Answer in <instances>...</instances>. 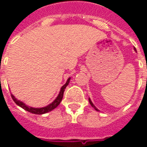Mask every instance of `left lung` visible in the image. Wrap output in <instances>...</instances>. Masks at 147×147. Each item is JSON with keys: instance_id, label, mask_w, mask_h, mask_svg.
Segmentation results:
<instances>
[{"instance_id": "left-lung-1", "label": "left lung", "mask_w": 147, "mask_h": 147, "mask_svg": "<svg viewBox=\"0 0 147 147\" xmlns=\"http://www.w3.org/2000/svg\"><path fill=\"white\" fill-rule=\"evenodd\" d=\"M135 50H136V48H135ZM89 102H90V105H91V106H92L93 108L94 109H96V110H97V111H98V109L96 108L95 106H94V104H93L92 102H91V101H90V98H89Z\"/></svg>"}]
</instances>
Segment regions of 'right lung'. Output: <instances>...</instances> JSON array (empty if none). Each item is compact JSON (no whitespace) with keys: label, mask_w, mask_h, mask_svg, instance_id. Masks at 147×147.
<instances>
[{"label":"right lung","mask_w":147,"mask_h":147,"mask_svg":"<svg viewBox=\"0 0 147 147\" xmlns=\"http://www.w3.org/2000/svg\"><path fill=\"white\" fill-rule=\"evenodd\" d=\"M69 82H70V78L67 80V82H66V83L64 84V86L61 87V91H60V94H58L57 98L55 99L54 101L52 102L51 104H49V105L45 106V107H43V108H32V107H29V106L26 105L22 102L17 100V99L12 94H11V98L13 99V101L16 102V105H18L19 106L22 107V108L24 109H25V110L30 112V113H34V114L46 113H48V112H49V111H52L53 109H54L55 108H57L58 105H60V103H61V102L62 101V98H63V96H64V89H65V88H66V86L68 85Z\"/></svg>","instance_id":"obj_1"}]
</instances>
